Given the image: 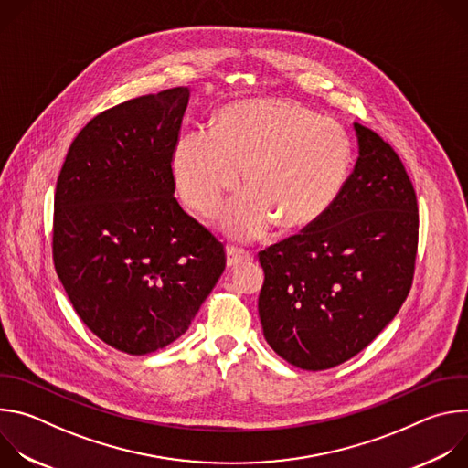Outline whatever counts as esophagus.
Returning <instances> with one entry per match:
<instances>
[{
	"label": "esophagus",
	"mask_w": 468,
	"mask_h": 468,
	"mask_svg": "<svg viewBox=\"0 0 468 468\" xmlns=\"http://www.w3.org/2000/svg\"><path fill=\"white\" fill-rule=\"evenodd\" d=\"M226 253H228V266H237L239 262H246V261L253 259L251 251L239 248V246H229Z\"/></svg>",
	"instance_id": "esophagus-1"
}]
</instances>
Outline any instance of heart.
<instances>
[{
	"instance_id": "obj_1",
	"label": "heart",
	"mask_w": 468,
	"mask_h": 468,
	"mask_svg": "<svg viewBox=\"0 0 468 468\" xmlns=\"http://www.w3.org/2000/svg\"><path fill=\"white\" fill-rule=\"evenodd\" d=\"M345 129L287 100H246L224 107L207 133H186L174 148V176L185 202L215 213L244 172L246 196L228 209L226 228L251 239L274 222L303 231L337 202L350 177Z\"/></svg>"
}]
</instances>
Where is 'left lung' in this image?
<instances>
[{"mask_svg":"<svg viewBox=\"0 0 468 468\" xmlns=\"http://www.w3.org/2000/svg\"><path fill=\"white\" fill-rule=\"evenodd\" d=\"M354 129L359 157L337 202L311 228L259 251L264 339L313 372L367 348L406 302L415 274L413 183L378 133Z\"/></svg>","mask_w":468,"mask_h":468,"instance_id":"8db88e82","label":"left lung"}]
</instances>
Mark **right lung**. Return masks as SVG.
Segmentation results:
<instances>
[{
  "mask_svg": "<svg viewBox=\"0 0 468 468\" xmlns=\"http://www.w3.org/2000/svg\"><path fill=\"white\" fill-rule=\"evenodd\" d=\"M188 96L176 87L100 112L57 179V276L94 335L131 356L179 339L226 269L224 244L174 196Z\"/></svg>",
  "mask_w": 468,
  "mask_h": 468,
  "instance_id": "obj_1",
  "label": "right lung"
}]
</instances>
